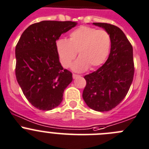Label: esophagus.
<instances>
[{
  "label": "esophagus",
  "mask_w": 149,
  "mask_h": 149,
  "mask_svg": "<svg viewBox=\"0 0 149 149\" xmlns=\"http://www.w3.org/2000/svg\"><path fill=\"white\" fill-rule=\"evenodd\" d=\"M79 75H76V74H73V79H76V78H78V77H79Z\"/></svg>",
  "instance_id": "1"
}]
</instances>
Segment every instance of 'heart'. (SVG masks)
Returning a JSON list of instances; mask_svg holds the SVG:
<instances>
[{"label": "heart", "instance_id": "obj_1", "mask_svg": "<svg viewBox=\"0 0 149 149\" xmlns=\"http://www.w3.org/2000/svg\"><path fill=\"white\" fill-rule=\"evenodd\" d=\"M112 39L106 30H98L89 26H81L70 33L68 40L56 42V51L63 68H68L76 58L72 68L76 72H84L101 66L107 59Z\"/></svg>", "mask_w": 149, "mask_h": 149}]
</instances>
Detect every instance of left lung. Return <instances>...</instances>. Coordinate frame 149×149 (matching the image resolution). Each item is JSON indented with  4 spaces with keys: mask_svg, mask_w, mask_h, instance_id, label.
I'll use <instances>...</instances> for the list:
<instances>
[{
    "mask_svg": "<svg viewBox=\"0 0 149 149\" xmlns=\"http://www.w3.org/2000/svg\"><path fill=\"white\" fill-rule=\"evenodd\" d=\"M103 28L112 39L106 62L97 70L86 75L82 97L87 106L98 112H107L118 106L126 97L133 81V48L123 31L114 25L93 23Z\"/></svg>",
    "mask_w": 149,
    "mask_h": 149,
    "instance_id": "obj_1",
    "label": "left lung"
}]
</instances>
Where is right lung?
Here are the masks:
<instances>
[{"mask_svg":"<svg viewBox=\"0 0 149 149\" xmlns=\"http://www.w3.org/2000/svg\"><path fill=\"white\" fill-rule=\"evenodd\" d=\"M72 21L44 20L29 26L15 48L17 81L28 101L40 110H51L63 99L73 80L63 69L56 51V42L75 27Z\"/></svg>","mask_w":149,"mask_h":149,"instance_id":"add662e5","label":"right lung"}]
</instances>
